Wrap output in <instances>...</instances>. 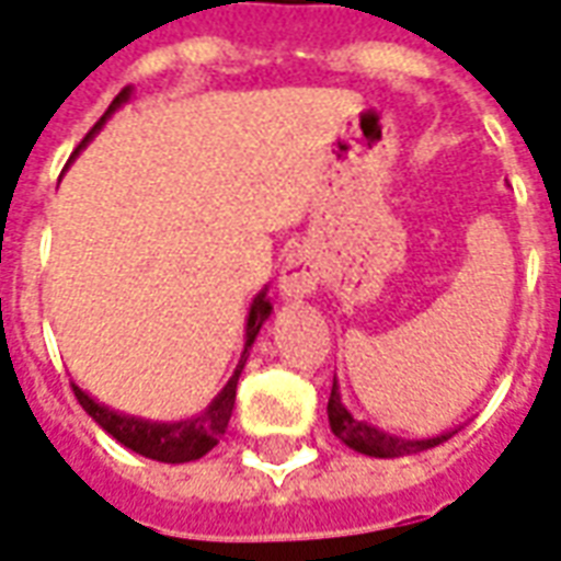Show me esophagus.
I'll return each mask as SVG.
<instances>
[{"label":"esophagus","mask_w":561,"mask_h":561,"mask_svg":"<svg viewBox=\"0 0 561 561\" xmlns=\"http://www.w3.org/2000/svg\"><path fill=\"white\" fill-rule=\"evenodd\" d=\"M317 284H320V265L313 263V256L308 251L289 253L280 268V296L286 301H301L317 289Z\"/></svg>","instance_id":"obj_1"}]
</instances>
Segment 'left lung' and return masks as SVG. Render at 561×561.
<instances>
[{"label":"left lung","instance_id":"1","mask_svg":"<svg viewBox=\"0 0 561 561\" xmlns=\"http://www.w3.org/2000/svg\"><path fill=\"white\" fill-rule=\"evenodd\" d=\"M329 424H331V433H334L346 448H353V451L358 454H367V457H382V460L436 448V445H443L445 439H451L454 433L460 431V427H454V431L436 433V436H421V439H407V436H394V433L379 431L376 424L358 421L353 412L346 410V403L341 400L337 376H334V386H331Z\"/></svg>","mask_w":561,"mask_h":561}]
</instances>
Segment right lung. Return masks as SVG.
<instances>
[{
    "instance_id": "right-lung-1",
    "label": "right lung",
    "mask_w": 561,
    "mask_h": 561,
    "mask_svg": "<svg viewBox=\"0 0 561 561\" xmlns=\"http://www.w3.org/2000/svg\"><path fill=\"white\" fill-rule=\"evenodd\" d=\"M130 101V89H122L116 95V101L110 104V110L101 116L95 128L85 134V140L77 146L73 154H80L85 149V142L95 137L98 130L104 128L113 113H116L122 104ZM268 286H263L251 301V310H248V322H244V350H241V358L236 370H232L230 382L220 388L215 400L208 403L206 410L196 412L191 419H179V421H151L140 419V415H128V412H118L113 407H104L98 403L89 391H83L80 386H73V394L80 400L92 421L104 433H110L118 445H125L134 454L140 457H149V460H158V463H191V460H199L203 454H208L215 445L220 443V436L227 433V424H230L232 407H236V386H239V376L248 365V355H251V346L256 341V334L265 325V320L272 317V301H268Z\"/></svg>"
}]
</instances>
